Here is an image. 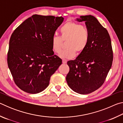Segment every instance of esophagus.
<instances>
[{"label": "esophagus", "instance_id": "obj_1", "mask_svg": "<svg viewBox=\"0 0 123 123\" xmlns=\"http://www.w3.org/2000/svg\"><path fill=\"white\" fill-rule=\"evenodd\" d=\"M67 60L66 59H62V63L65 64L67 63Z\"/></svg>", "mask_w": 123, "mask_h": 123}]
</instances>
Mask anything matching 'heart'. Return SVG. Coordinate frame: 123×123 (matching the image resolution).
Instances as JSON below:
<instances>
[{
    "mask_svg": "<svg viewBox=\"0 0 123 123\" xmlns=\"http://www.w3.org/2000/svg\"><path fill=\"white\" fill-rule=\"evenodd\" d=\"M60 37L54 36L51 39L53 50L56 54L61 53L63 46V42H66L67 49L60 54V56L72 59L76 52L80 54L84 50L88 44L90 33L88 28L73 22L66 23L60 29Z\"/></svg>",
    "mask_w": 123,
    "mask_h": 123,
    "instance_id": "obj_1",
    "label": "heart"
}]
</instances>
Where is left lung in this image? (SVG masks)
<instances>
[{"label": "left lung", "instance_id": "obj_1", "mask_svg": "<svg viewBox=\"0 0 123 123\" xmlns=\"http://www.w3.org/2000/svg\"><path fill=\"white\" fill-rule=\"evenodd\" d=\"M76 20L85 22L90 38L86 49L76 59L67 62L69 72L66 81L73 91L87 94L104 84L111 68L113 51L109 32L95 17L81 16Z\"/></svg>", "mask_w": 123, "mask_h": 123}]
</instances>
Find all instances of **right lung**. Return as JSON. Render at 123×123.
<instances>
[{"label": "right lung", "mask_w": 123, "mask_h": 123, "mask_svg": "<svg viewBox=\"0 0 123 123\" xmlns=\"http://www.w3.org/2000/svg\"><path fill=\"white\" fill-rule=\"evenodd\" d=\"M63 20L62 17L34 14L12 33L7 64L14 82L22 91L36 94L44 90L62 64V60L54 55L51 39Z\"/></svg>", "instance_id": "obj_1"}]
</instances>
